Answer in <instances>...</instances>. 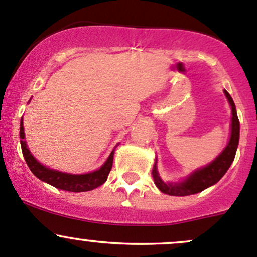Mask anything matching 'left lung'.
Instances as JSON below:
<instances>
[{"instance_id":"obj_1","label":"left lung","mask_w":257,"mask_h":257,"mask_svg":"<svg viewBox=\"0 0 257 257\" xmlns=\"http://www.w3.org/2000/svg\"><path fill=\"white\" fill-rule=\"evenodd\" d=\"M224 93L230 107H231L232 115L231 125H230V138L226 147L222 149V152L211 163H209L205 167L194 170L184 180L178 181V183H169V181L165 183L160 178L159 173H158L157 159H155L154 167H153L152 170V175L153 179H154V184L162 193L173 196H186L200 193V191L205 190V189L216 184L220 179L224 177L225 173L227 172V169L231 165V163L234 162L237 145H239L240 121L239 118H237L236 107H235V103L232 100L231 95L226 90H224Z\"/></svg>"}]
</instances>
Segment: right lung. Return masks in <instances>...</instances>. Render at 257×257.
I'll use <instances>...</instances> for the list:
<instances>
[{
	"mask_svg": "<svg viewBox=\"0 0 257 257\" xmlns=\"http://www.w3.org/2000/svg\"><path fill=\"white\" fill-rule=\"evenodd\" d=\"M31 100V99H30ZM25 128H23V118L21 119L20 125V138H21V148H22V154L25 157L26 163L31 172L36 175L40 180L45 181L49 185L54 186L57 189L66 191H72V193H82V191H89L93 189L98 188L102 184L107 181L108 175H109L110 169L113 165L114 149L109 154L108 159L105 160L104 164L99 169L94 172L85 173V174H71V173L59 172V170L51 169L46 167L42 163L38 162L28 149L27 143L25 141Z\"/></svg>",
	"mask_w": 257,
	"mask_h": 257,
	"instance_id": "obj_1",
	"label": "right lung"
}]
</instances>
